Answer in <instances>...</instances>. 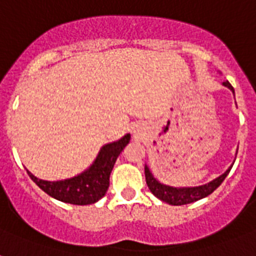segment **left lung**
<instances>
[{
  "label": "left lung",
  "mask_w": 256,
  "mask_h": 256,
  "mask_svg": "<svg viewBox=\"0 0 256 256\" xmlns=\"http://www.w3.org/2000/svg\"><path fill=\"white\" fill-rule=\"evenodd\" d=\"M223 85L230 88V90H232V92H234V88L231 86L230 82H223ZM230 170L231 168L224 174H222L220 176L214 179V180H211L207 184H203V186L199 187H183V188L182 187L176 188V187L166 186V184L160 183L152 176L148 166H144V176H146V183H148V188H150L152 194L156 195V198H160V200H164V202L168 203V204H172V206H182V204L192 203L195 200L204 198L207 195H210L212 191H215L220 186V183L224 180V178L228 175Z\"/></svg>",
  "instance_id": "left-lung-1"
}]
</instances>
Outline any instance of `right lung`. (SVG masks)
I'll list each match as a JSON object with an SVG mask.
<instances>
[{
    "instance_id": "add662e5",
    "label": "right lung",
    "mask_w": 256,
    "mask_h": 256,
    "mask_svg": "<svg viewBox=\"0 0 256 256\" xmlns=\"http://www.w3.org/2000/svg\"><path fill=\"white\" fill-rule=\"evenodd\" d=\"M128 140L130 134H126L120 140L104 146L92 168L74 178L58 182H48L38 179L29 171L28 174L41 190L61 202L78 206L92 204L106 194L110 184V172L116 164V158L128 144Z\"/></svg>"
}]
</instances>
